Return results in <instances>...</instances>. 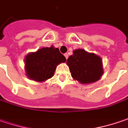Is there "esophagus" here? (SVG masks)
<instances>
[{
    "instance_id": "1",
    "label": "esophagus",
    "mask_w": 128,
    "mask_h": 128,
    "mask_svg": "<svg viewBox=\"0 0 128 128\" xmlns=\"http://www.w3.org/2000/svg\"><path fill=\"white\" fill-rule=\"evenodd\" d=\"M64 56H65V57H66V59H67V58H68V57H69V54H64Z\"/></svg>"
}]
</instances>
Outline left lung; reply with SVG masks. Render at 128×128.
<instances>
[{
	"mask_svg": "<svg viewBox=\"0 0 128 128\" xmlns=\"http://www.w3.org/2000/svg\"><path fill=\"white\" fill-rule=\"evenodd\" d=\"M66 64L72 78L83 84L97 82L104 73L101 57L82 48L74 50Z\"/></svg>",
	"mask_w": 128,
	"mask_h": 128,
	"instance_id": "obj_1",
	"label": "left lung"
}]
</instances>
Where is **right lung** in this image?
Listing matches in <instances>:
<instances>
[{
	"instance_id": "obj_1",
	"label": "right lung",
	"mask_w": 128,
	"mask_h": 128,
	"mask_svg": "<svg viewBox=\"0 0 128 128\" xmlns=\"http://www.w3.org/2000/svg\"><path fill=\"white\" fill-rule=\"evenodd\" d=\"M66 58L58 48L44 47L25 56L26 75L31 80L43 82L52 78L56 66L66 62Z\"/></svg>"
}]
</instances>
